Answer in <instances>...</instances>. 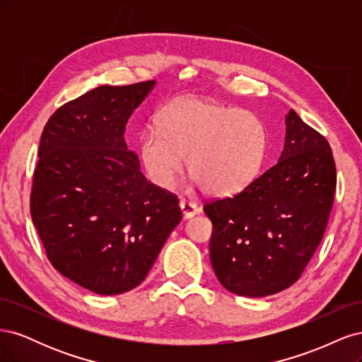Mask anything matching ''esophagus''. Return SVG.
Returning a JSON list of instances; mask_svg holds the SVG:
<instances>
[{"instance_id":"obj_1","label":"esophagus","mask_w":362,"mask_h":362,"mask_svg":"<svg viewBox=\"0 0 362 362\" xmlns=\"http://www.w3.org/2000/svg\"><path fill=\"white\" fill-rule=\"evenodd\" d=\"M180 206H181V211H182V214H184L185 218H190V217H193L194 214L199 213L198 205H196L194 202H190V201L181 199V201H180Z\"/></svg>"}]
</instances>
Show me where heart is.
I'll use <instances>...</instances> for the list:
<instances>
[{"instance_id":"b5f03b06","label":"heart","mask_w":362,"mask_h":362,"mask_svg":"<svg viewBox=\"0 0 362 362\" xmlns=\"http://www.w3.org/2000/svg\"><path fill=\"white\" fill-rule=\"evenodd\" d=\"M157 128L140 136L139 158L160 189L173 187L185 157L194 184L210 194H234L255 180L266 156L267 129L255 113L204 98L170 101Z\"/></svg>"}]
</instances>
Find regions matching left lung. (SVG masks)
<instances>
[{
    "instance_id": "obj_1",
    "label": "left lung",
    "mask_w": 362,
    "mask_h": 362,
    "mask_svg": "<svg viewBox=\"0 0 362 362\" xmlns=\"http://www.w3.org/2000/svg\"><path fill=\"white\" fill-rule=\"evenodd\" d=\"M279 161L234 196L205 202L210 259L231 293L262 298L299 279L326 231L337 187L332 149L294 110Z\"/></svg>"
}]
</instances>
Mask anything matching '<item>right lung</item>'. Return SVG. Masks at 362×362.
<instances>
[{"label": "right lung", "mask_w": 362, "mask_h": 362, "mask_svg": "<svg viewBox=\"0 0 362 362\" xmlns=\"http://www.w3.org/2000/svg\"><path fill=\"white\" fill-rule=\"evenodd\" d=\"M156 81L100 86L48 119L30 211L52 267L112 296L136 288L181 221L177 194L140 172L124 139Z\"/></svg>", "instance_id": "obj_1"}]
</instances>
